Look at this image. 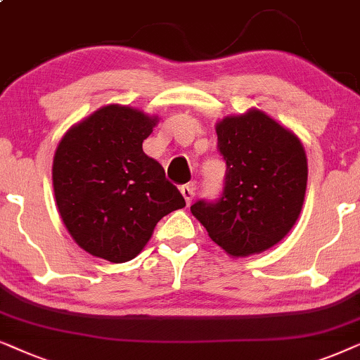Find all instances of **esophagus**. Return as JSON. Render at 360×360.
I'll use <instances>...</instances> for the list:
<instances>
[{
    "label": "esophagus",
    "mask_w": 360,
    "mask_h": 360,
    "mask_svg": "<svg viewBox=\"0 0 360 360\" xmlns=\"http://www.w3.org/2000/svg\"><path fill=\"white\" fill-rule=\"evenodd\" d=\"M181 194H183V198L186 199V204L191 205L194 199V189L191 188V186H183V188H181Z\"/></svg>",
    "instance_id": "obj_1"
}]
</instances>
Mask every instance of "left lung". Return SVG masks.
<instances>
[{"instance_id":"1","label":"left lung","mask_w":360,"mask_h":360,"mask_svg":"<svg viewBox=\"0 0 360 360\" xmlns=\"http://www.w3.org/2000/svg\"><path fill=\"white\" fill-rule=\"evenodd\" d=\"M225 183L215 200H198L191 212L209 237L232 257L276 245L300 217L308 160L300 138L260 110L215 124Z\"/></svg>"}]
</instances>
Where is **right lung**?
<instances>
[{
  "label": "right lung",
  "instance_id": "right-lung-1",
  "mask_svg": "<svg viewBox=\"0 0 360 360\" xmlns=\"http://www.w3.org/2000/svg\"><path fill=\"white\" fill-rule=\"evenodd\" d=\"M158 117L107 105L74 124L52 165L62 222L77 245L112 263L143 250L156 224L186 200L165 169L143 151Z\"/></svg>",
  "mask_w": 360,
  "mask_h": 360
}]
</instances>
